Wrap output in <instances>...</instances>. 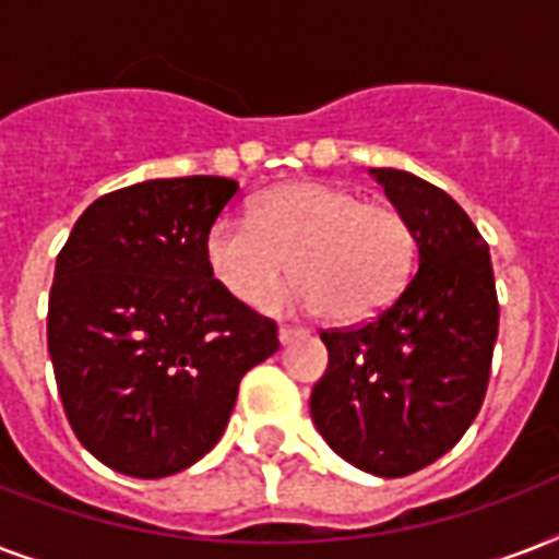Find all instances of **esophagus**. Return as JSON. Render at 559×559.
Instances as JSON below:
<instances>
[{
  "label": "esophagus",
  "mask_w": 559,
  "mask_h": 559,
  "mask_svg": "<svg viewBox=\"0 0 559 559\" xmlns=\"http://www.w3.org/2000/svg\"><path fill=\"white\" fill-rule=\"evenodd\" d=\"M307 331L305 328H278V342L281 345H289V342L305 340Z\"/></svg>",
  "instance_id": "34e87169"
}]
</instances>
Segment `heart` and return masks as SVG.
<instances>
[{
	"label": "heart",
	"mask_w": 559,
	"mask_h": 559,
	"mask_svg": "<svg viewBox=\"0 0 559 559\" xmlns=\"http://www.w3.org/2000/svg\"><path fill=\"white\" fill-rule=\"evenodd\" d=\"M293 258L298 278L272 310H328L362 322L403 293L415 266V228L385 202H362L331 182H289L254 202L252 217H219L205 235V263L240 305H261Z\"/></svg>",
	"instance_id": "obj_1"
}]
</instances>
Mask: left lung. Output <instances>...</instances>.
Instances as JSON below:
<instances>
[{"mask_svg":"<svg viewBox=\"0 0 559 559\" xmlns=\"http://www.w3.org/2000/svg\"><path fill=\"white\" fill-rule=\"evenodd\" d=\"M371 174L415 228L417 272L371 322L322 333L328 371L310 415L348 464L400 478L450 452L476 420L499 301L490 252L467 211L408 170Z\"/></svg>","mask_w":559,"mask_h":559,"instance_id":"left-lung-1","label":"left lung"}]
</instances>
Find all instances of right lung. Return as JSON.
<instances>
[{"label": "right lung", "mask_w": 559, "mask_h": 559, "mask_svg": "<svg viewBox=\"0 0 559 559\" xmlns=\"http://www.w3.org/2000/svg\"><path fill=\"white\" fill-rule=\"evenodd\" d=\"M235 179H147L104 193L57 254L48 357L78 441L116 473L165 478L219 441L278 328L219 287L205 235Z\"/></svg>", "instance_id": "add662e5"}]
</instances>
